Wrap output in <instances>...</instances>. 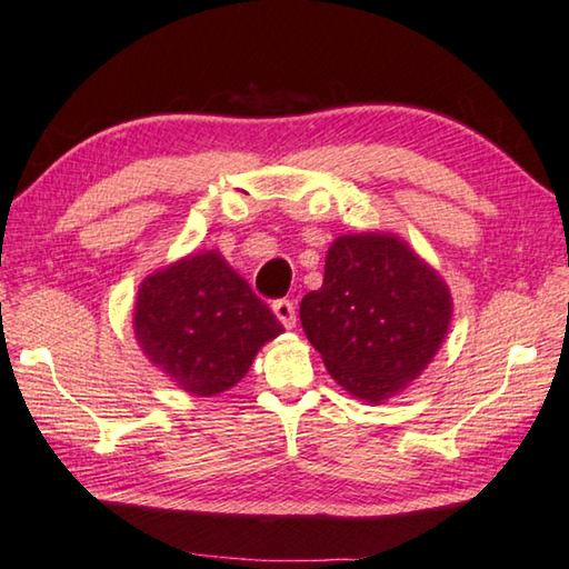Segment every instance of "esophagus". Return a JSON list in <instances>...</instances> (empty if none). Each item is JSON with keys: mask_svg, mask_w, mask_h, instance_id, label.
Here are the masks:
<instances>
[{"mask_svg": "<svg viewBox=\"0 0 569 569\" xmlns=\"http://www.w3.org/2000/svg\"><path fill=\"white\" fill-rule=\"evenodd\" d=\"M272 312L277 315V320L287 327V330H292L297 322V312H295V305L290 300H274Z\"/></svg>", "mask_w": 569, "mask_h": 569, "instance_id": "esophagus-1", "label": "esophagus"}]
</instances>
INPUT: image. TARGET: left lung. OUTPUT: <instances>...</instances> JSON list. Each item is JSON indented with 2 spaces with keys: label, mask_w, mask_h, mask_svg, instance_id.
Masks as SVG:
<instances>
[{
  "label": "left lung",
  "mask_w": 569,
  "mask_h": 569,
  "mask_svg": "<svg viewBox=\"0 0 569 569\" xmlns=\"http://www.w3.org/2000/svg\"><path fill=\"white\" fill-rule=\"evenodd\" d=\"M450 292L390 234H345L327 252L325 282L300 302L307 340L337 382L380 402L420 375L447 335Z\"/></svg>",
  "instance_id": "1"
}]
</instances>
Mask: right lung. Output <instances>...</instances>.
Segmentation results:
<instances>
[{
  "label": "right lung",
  "instance_id": "1",
  "mask_svg": "<svg viewBox=\"0 0 569 569\" xmlns=\"http://www.w3.org/2000/svg\"><path fill=\"white\" fill-rule=\"evenodd\" d=\"M284 327L217 252L147 277L134 307L144 355L182 390L212 397L247 375L259 347Z\"/></svg>",
  "mask_w": 569,
  "mask_h": 569
}]
</instances>
